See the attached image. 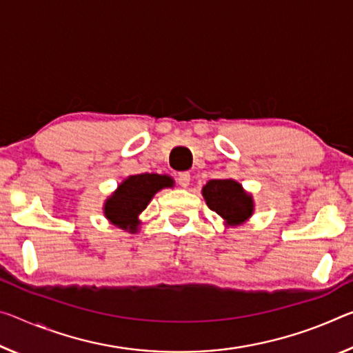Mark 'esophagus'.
<instances>
[{"mask_svg": "<svg viewBox=\"0 0 353 353\" xmlns=\"http://www.w3.org/2000/svg\"><path fill=\"white\" fill-rule=\"evenodd\" d=\"M177 182H179V185L181 187H188L190 185V172H187V171H182V172H179L177 174Z\"/></svg>", "mask_w": 353, "mask_h": 353, "instance_id": "34e87169", "label": "esophagus"}]
</instances>
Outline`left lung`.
<instances>
[{
	"instance_id": "obj_1",
	"label": "left lung",
	"mask_w": 353,
	"mask_h": 353,
	"mask_svg": "<svg viewBox=\"0 0 353 353\" xmlns=\"http://www.w3.org/2000/svg\"><path fill=\"white\" fill-rule=\"evenodd\" d=\"M203 194L210 210L223 216L229 225H240L253 214V199L240 183L231 179H214L207 182Z\"/></svg>"
}]
</instances>
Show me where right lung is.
Instances as JSON below:
<instances>
[{
  "label": "right lung",
  "instance_id": "add662e5",
  "mask_svg": "<svg viewBox=\"0 0 353 353\" xmlns=\"http://www.w3.org/2000/svg\"><path fill=\"white\" fill-rule=\"evenodd\" d=\"M171 185L172 179L170 176L149 174V172L130 176L105 203V215L113 225L135 231L138 215L146 209L154 194L159 190Z\"/></svg>",
  "mask_w": 353,
  "mask_h": 353
}]
</instances>
